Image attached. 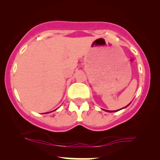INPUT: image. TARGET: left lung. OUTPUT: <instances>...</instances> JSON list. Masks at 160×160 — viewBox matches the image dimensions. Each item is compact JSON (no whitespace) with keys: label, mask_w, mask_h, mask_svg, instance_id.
<instances>
[{"label":"left lung","mask_w":160,"mask_h":160,"mask_svg":"<svg viewBox=\"0 0 160 160\" xmlns=\"http://www.w3.org/2000/svg\"><path fill=\"white\" fill-rule=\"evenodd\" d=\"M128 106V105H127ZM127 106H126V107H127ZM108 112H113V111H108Z\"/></svg>","instance_id":"1"}]
</instances>
